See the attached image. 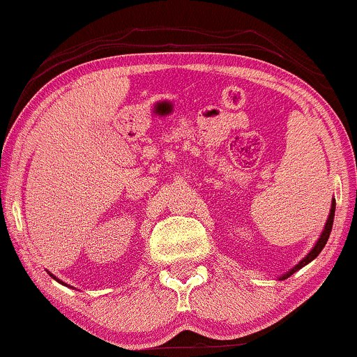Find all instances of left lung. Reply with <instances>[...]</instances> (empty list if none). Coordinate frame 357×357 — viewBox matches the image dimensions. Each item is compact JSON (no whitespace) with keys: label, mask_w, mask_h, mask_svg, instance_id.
Wrapping results in <instances>:
<instances>
[{"label":"left lung","mask_w":357,"mask_h":357,"mask_svg":"<svg viewBox=\"0 0 357 357\" xmlns=\"http://www.w3.org/2000/svg\"><path fill=\"white\" fill-rule=\"evenodd\" d=\"M334 215H335V199H332V205H331V213H328V217H327V222H325V227H324L322 234H320L319 241L315 242V245H313L310 252H308L307 256H305L303 259H301V261L298 262V264H295V266H293L291 269H289V271H287V273H284V274H281V276H280V280H287V278L291 276L293 273L300 271V269L303 268V266H307L308 262H312L313 259H315L317 256H319L320 252H322V249L325 248V244H327V241H328V236H331V232H332V225H334Z\"/></svg>","instance_id":"1"}]
</instances>
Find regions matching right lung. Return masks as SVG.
Returning <instances> with one entry per match:
<instances>
[{"mask_svg": "<svg viewBox=\"0 0 357 357\" xmlns=\"http://www.w3.org/2000/svg\"><path fill=\"white\" fill-rule=\"evenodd\" d=\"M49 274H50V276H52V278H54V280H57V278H56V276H54V274H52V273H49ZM57 281H59V283H62V281H61V280H57ZM62 284H64V283H62ZM66 287H68V284H66ZM70 288H73V287H70Z\"/></svg>", "mask_w": 357, "mask_h": 357, "instance_id": "1", "label": "right lung"}]
</instances>
